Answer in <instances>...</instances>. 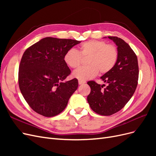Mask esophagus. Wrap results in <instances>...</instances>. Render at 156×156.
Returning a JSON list of instances; mask_svg holds the SVG:
<instances>
[{
  "label": "esophagus",
  "mask_w": 156,
  "mask_h": 156,
  "mask_svg": "<svg viewBox=\"0 0 156 156\" xmlns=\"http://www.w3.org/2000/svg\"><path fill=\"white\" fill-rule=\"evenodd\" d=\"M78 82H79V84H84V83H86L85 81H81V80H79Z\"/></svg>",
  "instance_id": "obj_1"
}]
</instances>
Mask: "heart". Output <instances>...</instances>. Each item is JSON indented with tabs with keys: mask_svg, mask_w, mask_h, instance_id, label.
Returning <instances> with one entry per match:
<instances>
[{
	"mask_svg": "<svg viewBox=\"0 0 156 156\" xmlns=\"http://www.w3.org/2000/svg\"><path fill=\"white\" fill-rule=\"evenodd\" d=\"M119 57L116 47L107 44L104 41L90 40L84 42L79 46V50L69 49L64 56V62L69 67L76 68L83 62V58H87L86 67H81L75 70L73 77L81 81L94 77L100 72L105 74L115 66Z\"/></svg>",
	"mask_w": 156,
	"mask_h": 156,
	"instance_id": "b5f03b06",
	"label": "heart"
}]
</instances>
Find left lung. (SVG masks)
I'll list each match as a JSON object with an SVG mask.
<instances>
[{"instance_id": "8db88e82", "label": "left lung", "mask_w": 156, "mask_h": 156, "mask_svg": "<svg viewBox=\"0 0 156 156\" xmlns=\"http://www.w3.org/2000/svg\"><path fill=\"white\" fill-rule=\"evenodd\" d=\"M117 46L119 57L109 72L101 77L107 83L100 85L88 81L91 88L87 101L92 109L103 116H110L123 108L129 101L138 84L139 66L137 57L130 46L120 37L108 36Z\"/></svg>"}]
</instances>
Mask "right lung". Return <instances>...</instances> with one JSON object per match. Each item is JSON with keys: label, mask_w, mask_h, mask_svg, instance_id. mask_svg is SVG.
<instances>
[{"label": "right lung", "mask_w": 156, "mask_h": 156, "mask_svg": "<svg viewBox=\"0 0 156 156\" xmlns=\"http://www.w3.org/2000/svg\"><path fill=\"white\" fill-rule=\"evenodd\" d=\"M81 42L47 37L23 53L19 68V86L23 98L37 113L55 116L67 106L77 89L78 81H64L71 73L64 56Z\"/></svg>", "instance_id": "1"}]
</instances>
